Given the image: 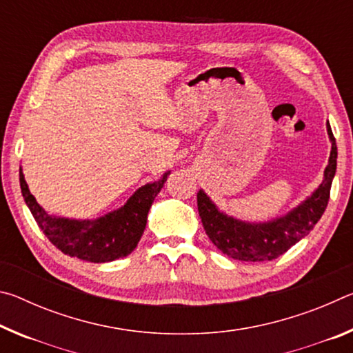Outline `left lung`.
I'll use <instances>...</instances> for the list:
<instances>
[{"instance_id": "1", "label": "left lung", "mask_w": 353, "mask_h": 353, "mask_svg": "<svg viewBox=\"0 0 353 353\" xmlns=\"http://www.w3.org/2000/svg\"><path fill=\"white\" fill-rule=\"evenodd\" d=\"M327 134L332 143L330 157L324 179L305 201L283 216L266 223H249L221 212L204 190L198 193V210L205 234L221 252L240 261H270L283 255L291 246L313 230L325 212L330 198L332 181L336 172L338 148L327 121Z\"/></svg>"}]
</instances>
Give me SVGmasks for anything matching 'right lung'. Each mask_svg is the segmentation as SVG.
Instances as JSON below:
<instances>
[{"label":"right lung","instance_id":"add662e5","mask_svg":"<svg viewBox=\"0 0 353 353\" xmlns=\"http://www.w3.org/2000/svg\"><path fill=\"white\" fill-rule=\"evenodd\" d=\"M168 176L170 171H166L157 182L143 185L123 207L97 219H71L45 212L29 191L21 170L20 187L34 219L59 250L85 261L105 263L123 259L137 248L145 232L149 208Z\"/></svg>","mask_w":353,"mask_h":353}]
</instances>
